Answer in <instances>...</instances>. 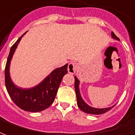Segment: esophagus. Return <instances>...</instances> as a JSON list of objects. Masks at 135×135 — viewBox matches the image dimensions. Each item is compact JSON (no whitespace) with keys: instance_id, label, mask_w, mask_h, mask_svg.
I'll use <instances>...</instances> for the list:
<instances>
[{"instance_id":"34e87169","label":"esophagus","mask_w":135,"mask_h":135,"mask_svg":"<svg viewBox=\"0 0 135 135\" xmlns=\"http://www.w3.org/2000/svg\"><path fill=\"white\" fill-rule=\"evenodd\" d=\"M78 69V64L75 62L70 63L69 66H68V72L69 74H74L76 71Z\"/></svg>"}]
</instances>
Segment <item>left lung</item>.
<instances>
[{
	"label": "left lung",
	"instance_id": "8db88e82",
	"mask_svg": "<svg viewBox=\"0 0 135 135\" xmlns=\"http://www.w3.org/2000/svg\"><path fill=\"white\" fill-rule=\"evenodd\" d=\"M112 36L113 38L117 40H119V38L116 36L114 32H112ZM75 79V91L76 94V99H77V105L79 107V108L81 110L87 114H102L106 113L107 112H108L109 110H110L113 107H108V108H104V109H97L89 107V106L86 104L84 102V101L83 100V99L81 98L80 94V91H79V81L78 80V79L76 76H74Z\"/></svg>",
	"mask_w": 135,
	"mask_h": 135
}]
</instances>
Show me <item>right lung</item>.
Returning <instances> with one entry per match:
<instances>
[{
	"instance_id": "obj_1",
	"label": "right lung",
	"mask_w": 135,
	"mask_h": 135,
	"mask_svg": "<svg viewBox=\"0 0 135 135\" xmlns=\"http://www.w3.org/2000/svg\"><path fill=\"white\" fill-rule=\"evenodd\" d=\"M26 33L11 48L5 68V84L10 97L19 108L27 112H38L47 109L53 104L63 77L68 72V64L53 71L42 82L35 87L26 89L17 87L11 79L9 66L15 50Z\"/></svg>"
}]
</instances>
